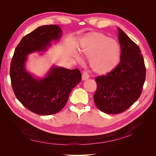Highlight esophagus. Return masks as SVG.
<instances>
[{
  "label": "esophagus",
  "instance_id": "obj_1",
  "mask_svg": "<svg viewBox=\"0 0 156 156\" xmlns=\"http://www.w3.org/2000/svg\"><path fill=\"white\" fill-rule=\"evenodd\" d=\"M89 74L86 72H84L83 73V76H82V79L83 80V81H85V80L88 79L89 78Z\"/></svg>",
  "mask_w": 156,
  "mask_h": 156
}]
</instances>
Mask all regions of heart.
I'll return each mask as SVG.
<instances>
[{
	"label": "heart",
	"instance_id": "obj_1",
	"mask_svg": "<svg viewBox=\"0 0 156 156\" xmlns=\"http://www.w3.org/2000/svg\"><path fill=\"white\" fill-rule=\"evenodd\" d=\"M80 53L90 59V66L94 72L104 75L111 72L119 63L120 47L116 40L108 39L101 33L92 32L83 41Z\"/></svg>",
	"mask_w": 156,
	"mask_h": 156
}]
</instances>
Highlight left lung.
Returning a JSON list of instances; mask_svg holds the SVG:
<instances>
[{
	"mask_svg": "<svg viewBox=\"0 0 156 156\" xmlns=\"http://www.w3.org/2000/svg\"><path fill=\"white\" fill-rule=\"evenodd\" d=\"M120 61L107 75L95 78L94 103L101 111L119 114L138 100L146 79V67L139 47L119 29Z\"/></svg>",
	"mask_w": 156,
	"mask_h": 156,
	"instance_id": "left-lung-1",
	"label": "left lung"
}]
</instances>
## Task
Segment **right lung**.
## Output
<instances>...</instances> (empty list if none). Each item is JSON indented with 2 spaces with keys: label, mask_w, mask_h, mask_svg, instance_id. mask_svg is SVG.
Here are the masks:
<instances>
[{
  "label": "right lung",
  "mask_w": 156,
  "mask_h": 156,
  "mask_svg": "<svg viewBox=\"0 0 156 156\" xmlns=\"http://www.w3.org/2000/svg\"><path fill=\"white\" fill-rule=\"evenodd\" d=\"M62 34L56 25L37 27L23 37L14 51L10 69L12 89L17 100L32 112L40 115H54L64 107L72 89L81 81L76 68L53 67L45 78L37 80L25 69L27 56L45 50L51 40Z\"/></svg>",
  "instance_id": "1"
}]
</instances>
